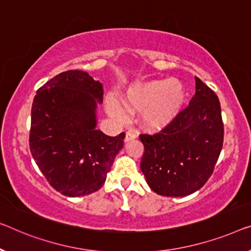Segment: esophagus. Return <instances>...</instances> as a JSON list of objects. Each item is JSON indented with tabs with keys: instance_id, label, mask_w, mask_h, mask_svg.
Returning <instances> with one entry per match:
<instances>
[{
	"instance_id": "esophagus-1",
	"label": "esophagus",
	"mask_w": 251,
	"mask_h": 251,
	"mask_svg": "<svg viewBox=\"0 0 251 251\" xmlns=\"http://www.w3.org/2000/svg\"><path fill=\"white\" fill-rule=\"evenodd\" d=\"M137 137V134L134 132V130H127L125 135V142H128L130 140H134V138Z\"/></svg>"
}]
</instances>
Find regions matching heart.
Here are the masks:
<instances>
[{
	"instance_id": "1",
	"label": "heart",
	"mask_w": 251,
	"mask_h": 251,
	"mask_svg": "<svg viewBox=\"0 0 251 251\" xmlns=\"http://www.w3.org/2000/svg\"><path fill=\"white\" fill-rule=\"evenodd\" d=\"M184 100L182 84L176 78H168L133 85L125 93L123 104L130 113L141 111V122L147 128L160 129L174 121ZM107 108L116 118L125 117L124 108L116 99H110Z\"/></svg>"
}]
</instances>
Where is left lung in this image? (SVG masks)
<instances>
[{
	"instance_id": "8db88e82",
	"label": "left lung",
	"mask_w": 251,
	"mask_h": 251,
	"mask_svg": "<svg viewBox=\"0 0 251 251\" xmlns=\"http://www.w3.org/2000/svg\"><path fill=\"white\" fill-rule=\"evenodd\" d=\"M189 104L158 133H143L141 170L153 192L179 197L195 193L211 177L223 147L218 96L195 76Z\"/></svg>"
}]
</instances>
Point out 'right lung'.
Segmentation results:
<instances>
[{"mask_svg":"<svg viewBox=\"0 0 251 251\" xmlns=\"http://www.w3.org/2000/svg\"><path fill=\"white\" fill-rule=\"evenodd\" d=\"M103 89L83 71H66L37 90L31 108L30 152L54 189L69 197L101 188L125 133L97 129V100Z\"/></svg>","mask_w":251,"mask_h":251,"instance_id":"obj_1","label":"right lung"}]
</instances>
